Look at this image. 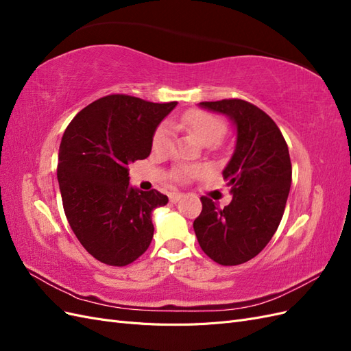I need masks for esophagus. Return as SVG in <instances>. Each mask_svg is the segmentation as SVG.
<instances>
[{
    "label": "esophagus",
    "instance_id": "esophagus-1",
    "mask_svg": "<svg viewBox=\"0 0 351 351\" xmlns=\"http://www.w3.org/2000/svg\"><path fill=\"white\" fill-rule=\"evenodd\" d=\"M182 197H183V193H171L169 195V202H171V204H177Z\"/></svg>",
    "mask_w": 351,
    "mask_h": 351
}]
</instances>
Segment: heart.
Listing matches in <instances>:
<instances>
[{
    "mask_svg": "<svg viewBox=\"0 0 351 351\" xmlns=\"http://www.w3.org/2000/svg\"><path fill=\"white\" fill-rule=\"evenodd\" d=\"M180 125L186 129L187 132L193 133L197 139L205 145H215L218 143L222 137H224L227 127L226 123L222 121L219 117L202 111V110H190L187 111L182 120H180ZM171 132H169L168 124H161L158 127L152 137V149L156 154H167L171 149ZM205 169L204 167L199 165H183L176 169V178L180 182H186V180L200 176Z\"/></svg>",
    "mask_w": 351,
    "mask_h": 351,
    "instance_id": "obj_1",
    "label": "heart"
}]
</instances>
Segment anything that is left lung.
<instances>
[{
	"label": "left lung",
	"instance_id": "obj_1",
	"mask_svg": "<svg viewBox=\"0 0 351 351\" xmlns=\"http://www.w3.org/2000/svg\"><path fill=\"white\" fill-rule=\"evenodd\" d=\"M236 125V149L222 171L232 199L224 208L202 196L193 228L208 256L224 267L253 259L277 231L291 186L289 146L278 125L243 99L200 102Z\"/></svg>",
	"mask_w": 351,
	"mask_h": 351
}]
</instances>
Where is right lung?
<instances>
[{
    "label": "right lung",
    "instance_id": "right-lung-1",
    "mask_svg": "<svg viewBox=\"0 0 351 351\" xmlns=\"http://www.w3.org/2000/svg\"><path fill=\"white\" fill-rule=\"evenodd\" d=\"M177 102L108 95L83 108L62 134L57 177L69 224L95 259L125 267L149 247L158 190L129 186V165L149 156L158 124Z\"/></svg>",
    "mask_w": 351,
    "mask_h": 351
}]
</instances>
